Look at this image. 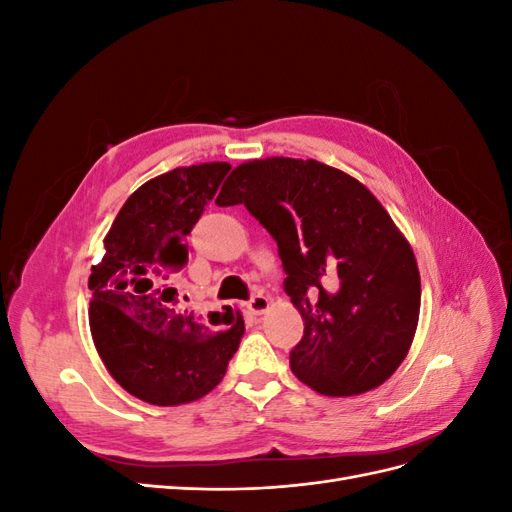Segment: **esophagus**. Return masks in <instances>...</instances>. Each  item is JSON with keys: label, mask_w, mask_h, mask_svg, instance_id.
Wrapping results in <instances>:
<instances>
[{"label": "esophagus", "mask_w": 512, "mask_h": 512, "mask_svg": "<svg viewBox=\"0 0 512 512\" xmlns=\"http://www.w3.org/2000/svg\"><path fill=\"white\" fill-rule=\"evenodd\" d=\"M245 307L250 309L252 314L258 316V314H262L269 307V299L265 297V294H254V297L245 303Z\"/></svg>", "instance_id": "esophagus-1"}]
</instances>
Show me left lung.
Here are the masks:
<instances>
[{"label": "left lung", "mask_w": 512, "mask_h": 512, "mask_svg": "<svg viewBox=\"0 0 512 512\" xmlns=\"http://www.w3.org/2000/svg\"><path fill=\"white\" fill-rule=\"evenodd\" d=\"M215 205H245L277 243L303 318L290 369L314 391L376 389L406 359L421 309L410 243L363 183L316 160L237 166Z\"/></svg>", "instance_id": "obj_1"}]
</instances>
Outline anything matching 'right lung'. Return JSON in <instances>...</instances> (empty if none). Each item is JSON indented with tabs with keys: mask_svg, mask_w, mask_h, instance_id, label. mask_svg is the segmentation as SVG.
Returning <instances> with one entry per match:
<instances>
[{
	"mask_svg": "<svg viewBox=\"0 0 512 512\" xmlns=\"http://www.w3.org/2000/svg\"><path fill=\"white\" fill-rule=\"evenodd\" d=\"M230 164L175 168L143 183L104 237V256L89 275V327L100 359L130 395L153 406H179L213 391L237 352L239 312L183 309L170 277L188 265L194 224Z\"/></svg>",
	"mask_w": 512,
	"mask_h": 512,
	"instance_id": "right-lung-1",
	"label": "right lung"
}]
</instances>
